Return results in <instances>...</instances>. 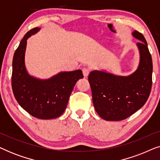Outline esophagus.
<instances>
[{
	"label": "esophagus",
	"mask_w": 160,
	"mask_h": 160,
	"mask_svg": "<svg viewBox=\"0 0 160 160\" xmlns=\"http://www.w3.org/2000/svg\"><path fill=\"white\" fill-rule=\"evenodd\" d=\"M82 72H83V75H84V77H87L89 75V72H90V70L87 68H84L82 69Z\"/></svg>",
	"instance_id": "esophagus-1"
}]
</instances>
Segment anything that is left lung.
Returning a JSON list of instances; mask_svg holds the SVG:
<instances>
[{
	"mask_svg": "<svg viewBox=\"0 0 160 160\" xmlns=\"http://www.w3.org/2000/svg\"><path fill=\"white\" fill-rule=\"evenodd\" d=\"M132 36L137 43L140 63L134 73L119 76L107 72L93 71L88 80L96 112L108 121H120L130 117L147 101L152 85V59L145 38L137 30Z\"/></svg>",
	"mask_w": 160,
	"mask_h": 160,
	"instance_id": "obj_1",
	"label": "left lung"
}]
</instances>
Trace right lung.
<instances>
[{
    "label": "right lung",
    "mask_w": 160,
    "mask_h": 160,
    "mask_svg": "<svg viewBox=\"0 0 160 160\" xmlns=\"http://www.w3.org/2000/svg\"><path fill=\"white\" fill-rule=\"evenodd\" d=\"M40 28L28 31L14 52L12 61V87L17 101L32 117L51 119L60 117L66 108L76 83L84 77L81 70L60 72L49 79L30 76L25 65L27 39Z\"/></svg>",
    "instance_id": "1"
}]
</instances>
